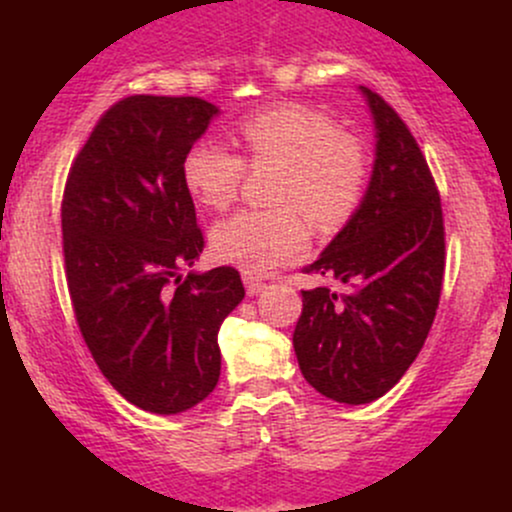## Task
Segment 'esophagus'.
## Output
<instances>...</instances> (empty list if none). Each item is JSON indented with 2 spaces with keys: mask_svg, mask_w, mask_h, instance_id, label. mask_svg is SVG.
<instances>
[{
  "mask_svg": "<svg viewBox=\"0 0 512 512\" xmlns=\"http://www.w3.org/2000/svg\"><path fill=\"white\" fill-rule=\"evenodd\" d=\"M243 281H245V291H248V296H257V293L264 289V281L257 279V276L245 274Z\"/></svg>",
  "mask_w": 512,
  "mask_h": 512,
  "instance_id": "esophagus-1",
  "label": "esophagus"
}]
</instances>
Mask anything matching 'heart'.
<instances>
[{"label": "heart", "mask_w": 512, "mask_h": 512, "mask_svg": "<svg viewBox=\"0 0 512 512\" xmlns=\"http://www.w3.org/2000/svg\"><path fill=\"white\" fill-rule=\"evenodd\" d=\"M243 156L214 142H197L182 161V180L199 204L223 211L240 195L248 166L279 168L276 209H245L221 221L211 248L223 262L250 274L269 272L303 255L308 221L320 231L344 226L366 197L370 161L358 137L332 115L305 103H279L243 117Z\"/></svg>", "instance_id": "heart-1"}]
</instances>
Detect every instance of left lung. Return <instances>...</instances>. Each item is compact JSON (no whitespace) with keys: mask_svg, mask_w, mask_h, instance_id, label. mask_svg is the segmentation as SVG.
Returning <instances> with one entry per match:
<instances>
[{"mask_svg":"<svg viewBox=\"0 0 512 512\" xmlns=\"http://www.w3.org/2000/svg\"><path fill=\"white\" fill-rule=\"evenodd\" d=\"M378 151L361 207L305 274H330L344 293L303 291L293 332L303 378L320 395L368 404L419 356L443 291L445 226L436 180L407 122L361 86Z\"/></svg>","mask_w":512,"mask_h":512,"instance_id":"1","label":"left lung"}]
</instances>
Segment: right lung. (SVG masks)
<instances>
[{"mask_svg":"<svg viewBox=\"0 0 512 512\" xmlns=\"http://www.w3.org/2000/svg\"><path fill=\"white\" fill-rule=\"evenodd\" d=\"M216 113L197 96L122 98L96 122L64 185L76 325L108 383L154 414H178L214 390L219 327L245 296L233 267L180 274L204 250L182 161Z\"/></svg>","mask_w":512,"mask_h":512,"instance_id":"right-lung-1","label":"right lung"}]
</instances>
